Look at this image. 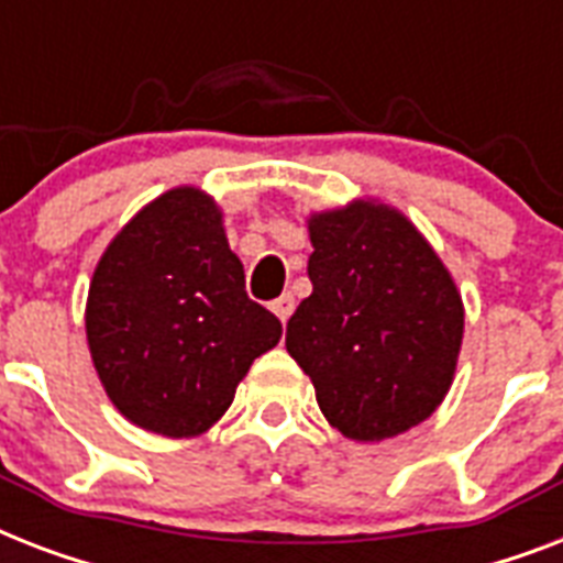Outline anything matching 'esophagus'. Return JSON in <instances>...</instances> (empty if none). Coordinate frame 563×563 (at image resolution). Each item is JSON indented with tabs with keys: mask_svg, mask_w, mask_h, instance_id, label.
Masks as SVG:
<instances>
[{
	"mask_svg": "<svg viewBox=\"0 0 563 563\" xmlns=\"http://www.w3.org/2000/svg\"><path fill=\"white\" fill-rule=\"evenodd\" d=\"M272 309H274V316L280 318L283 324H286L291 312H295V298H291V295H280V298L272 303Z\"/></svg>",
	"mask_w": 563,
	"mask_h": 563,
	"instance_id": "esophagus-1",
	"label": "esophagus"
}]
</instances>
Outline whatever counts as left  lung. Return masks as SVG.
<instances>
[{
  "label": "left lung",
  "instance_id": "1",
  "mask_svg": "<svg viewBox=\"0 0 563 563\" xmlns=\"http://www.w3.org/2000/svg\"><path fill=\"white\" fill-rule=\"evenodd\" d=\"M312 295L286 324V351L351 441H383L441 406L459 365L464 303L427 236L376 198L309 212Z\"/></svg>",
  "mask_w": 563,
  "mask_h": 563
}]
</instances>
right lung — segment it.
I'll return each instance as SVG.
<instances>
[{
  "label": "right lung",
  "instance_id": "right-lung-1",
  "mask_svg": "<svg viewBox=\"0 0 563 563\" xmlns=\"http://www.w3.org/2000/svg\"><path fill=\"white\" fill-rule=\"evenodd\" d=\"M84 327L119 415L166 438L207 432L283 335L280 321L247 298L221 207L198 187L157 195L110 239Z\"/></svg>",
  "mask_w": 563,
  "mask_h": 563
}]
</instances>
